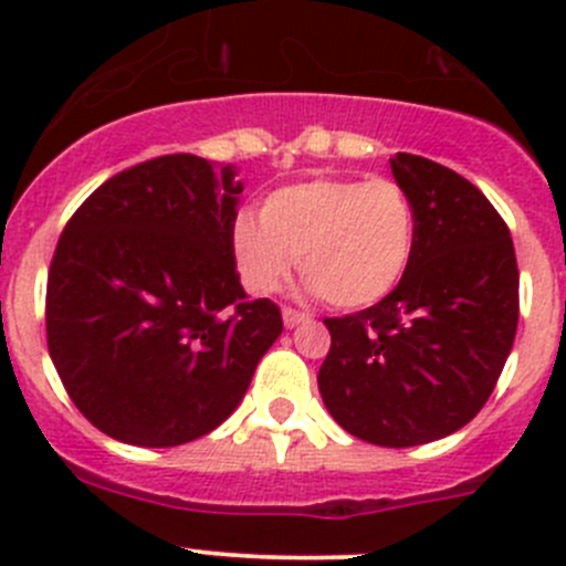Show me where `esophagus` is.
I'll list each match as a JSON object with an SVG mask.
<instances>
[{
  "label": "esophagus",
  "instance_id": "34e87169",
  "mask_svg": "<svg viewBox=\"0 0 566 566\" xmlns=\"http://www.w3.org/2000/svg\"><path fill=\"white\" fill-rule=\"evenodd\" d=\"M282 317H284V325H287V328H295V325H301V323H310V315L301 310H293V306H284Z\"/></svg>",
  "mask_w": 566,
  "mask_h": 566
}]
</instances>
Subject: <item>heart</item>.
<instances>
[{
  "instance_id": "b5f03b06",
  "label": "heart",
  "mask_w": 566,
  "mask_h": 566,
  "mask_svg": "<svg viewBox=\"0 0 566 566\" xmlns=\"http://www.w3.org/2000/svg\"><path fill=\"white\" fill-rule=\"evenodd\" d=\"M416 210L391 177H315L262 202L260 221L232 224V256L256 295L282 290L298 260L301 276L336 310L389 298L410 265Z\"/></svg>"
}]
</instances>
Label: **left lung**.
Segmentation results:
<instances>
[{
	"mask_svg": "<svg viewBox=\"0 0 566 566\" xmlns=\"http://www.w3.org/2000/svg\"><path fill=\"white\" fill-rule=\"evenodd\" d=\"M394 180L416 210V247L389 298L325 317L317 386L336 424L405 449L465 427L493 394L517 331L510 227L465 177L397 153Z\"/></svg>",
	"mask_w": 566,
	"mask_h": 566,
	"instance_id": "8db88e82",
	"label": "left lung"
}]
</instances>
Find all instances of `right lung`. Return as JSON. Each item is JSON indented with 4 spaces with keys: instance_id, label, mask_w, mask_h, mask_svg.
<instances>
[{
    "instance_id": "1",
    "label": "right lung",
    "mask_w": 566,
    "mask_h": 566,
    "mask_svg": "<svg viewBox=\"0 0 566 566\" xmlns=\"http://www.w3.org/2000/svg\"><path fill=\"white\" fill-rule=\"evenodd\" d=\"M243 182L191 153L108 177L71 216L45 287L51 361L84 419L134 447H180L241 405L282 334L232 256Z\"/></svg>"
}]
</instances>
